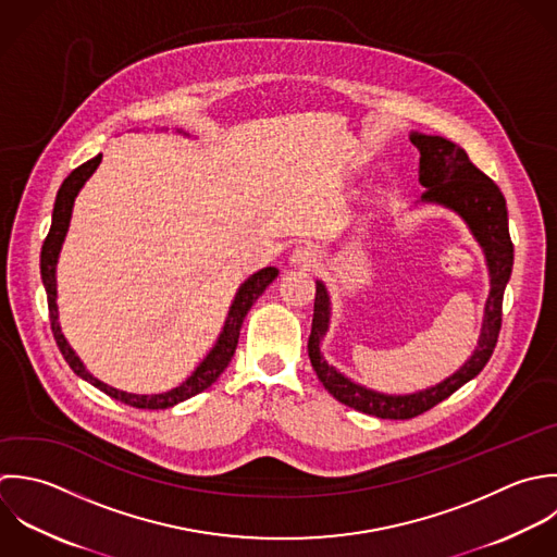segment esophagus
<instances>
[{
	"label": "esophagus",
	"mask_w": 557,
	"mask_h": 557,
	"mask_svg": "<svg viewBox=\"0 0 557 557\" xmlns=\"http://www.w3.org/2000/svg\"><path fill=\"white\" fill-rule=\"evenodd\" d=\"M288 262L297 269H314L321 262V251L314 245H301L290 253Z\"/></svg>",
	"instance_id": "esophagus-1"
}]
</instances>
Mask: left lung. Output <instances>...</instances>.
Wrapping results in <instances>:
<instances>
[{
    "instance_id": "8db88e82",
    "label": "left lung",
    "mask_w": 557,
    "mask_h": 557,
    "mask_svg": "<svg viewBox=\"0 0 557 557\" xmlns=\"http://www.w3.org/2000/svg\"><path fill=\"white\" fill-rule=\"evenodd\" d=\"M410 140L421 153L419 184L425 188L414 206H438L458 214L484 253L491 290L484 304L482 330L475 349L449 377L414 393H382L358 384L334 364H330L323 356L321 345L332 325V297L323 280H317L312 332L308 338V356L312 369L334 399L358 412L395 421L428 412L480 375V371L491 360L499 338L504 293L515 264V247L508 230V208L499 186L469 160L467 151L458 143L419 129L410 132Z\"/></svg>"
}]
</instances>
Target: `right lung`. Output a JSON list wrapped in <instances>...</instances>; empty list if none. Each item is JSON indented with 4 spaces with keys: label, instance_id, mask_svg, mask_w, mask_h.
Listing matches in <instances>:
<instances>
[{
    "label": "right lung",
    "instance_id": "add662e5",
    "mask_svg": "<svg viewBox=\"0 0 557 557\" xmlns=\"http://www.w3.org/2000/svg\"><path fill=\"white\" fill-rule=\"evenodd\" d=\"M156 132H169V129L162 127V129H156ZM173 132L182 134V136H190V134H186L182 129H173ZM99 162H101V153H97L95 158H90L88 162H84L82 166L71 171V175L62 182V186H60V190L55 195L53 214H51V227H49V234H47V238L42 243V249H40V277H42V286H45V293H47L51 332H53V338H55V345H58L60 354L64 356V360L73 369V373L77 377H82L84 382L92 384L95 388H99L101 393H106L108 397H112V399H116L121 404H127L132 408H143V410L173 408V406L195 397L197 393L210 388L219 380V375L227 369V364H230V360H232V356L236 351L240 327H243V321H245L249 308L267 290V286L280 275V271L275 267H264V269L256 271L253 275H249L238 286V290H236V295H234V299L230 304L227 317L223 321V327H221L212 349L203 356V360L195 367V371L180 386H175V388H171L166 393L136 395V393H125V391H119L114 386L103 384L101 380H97L84 367V362L79 360V356L73 351V347L69 345V341L62 334L60 312H58V282H55V267H58V258H60V251H62L69 225H71V214H73L75 199H77L79 190L84 188V184L88 182V177L97 171Z\"/></svg>",
    "mask_w": 557,
    "mask_h": 557
}]
</instances>
